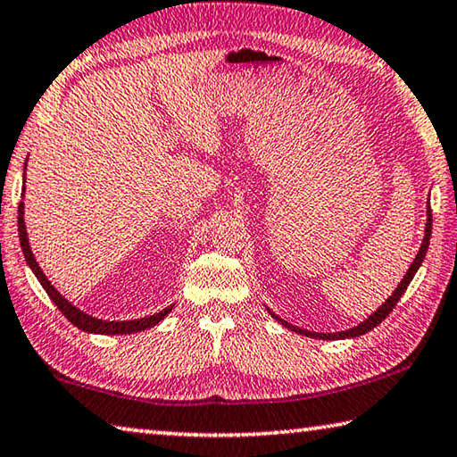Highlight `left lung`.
Here are the masks:
<instances>
[{
	"instance_id": "8db88e82",
	"label": "left lung",
	"mask_w": 457,
	"mask_h": 457,
	"mask_svg": "<svg viewBox=\"0 0 457 457\" xmlns=\"http://www.w3.org/2000/svg\"><path fill=\"white\" fill-rule=\"evenodd\" d=\"M431 223H433V220H431V205H429V203H427V223H425V236H423L421 248H419L417 256H415V260H412V264L409 266L407 274H404L403 280L398 282V287L395 288L393 295H390L388 299H386L385 303H382V305H380L378 309H376L370 317H368V320H364V321H361V323H358L356 328H352V329H345V331H336V333H317V331H307V329H301V328H296V325H293V323L285 321V320H282V317H278L277 313H272L270 309H266V311H268V313H270L272 320H277L280 325H285L287 329H291V331H295V333H301V336H307V337H315V339H345V337H360V336H364V333L372 331V329L376 328V325H380L382 321L386 320L390 311H393V309L396 307V303L401 301V296L404 295V291H407V287L411 285L412 277H415V274H417L419 266L423 264L425 254H427V248H429V240H431Z\"/></svg>"
}]
</instances>
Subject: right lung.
<instances>
[{
  "label": "right lung",
  "mask_w": 457,
  "mask_h": 457,
  "mask_svg": "<svg viewBox=\"0 0 457 457\" xmlns=\"http://www.w3.org/2000/svg\"><path fill=\"white\" fill-rule=\"evenodd\" d=\"M24 183H26V164H24ZM18 234H20V245H21V252H24V258L28 266L32 268V272L36 274V278L42 285V288L48 293L50 299L56 307H59L61 313L67 317V320L79 328L81 331L87 333H101V336H128V333H137V331H144V329H150L154 328V325L161 323L166 315L170 313L172 307H166L162 309L161 313H154V315H148V317H140V320H132V321H107V320H97V317H93L89 313H85L79 307L72 305L71 301L64 299V296L56 291L53 287V282L46 278V274L42 272L40 264L36 262V258L32 254V248H30V242H28V231H26V221H24V203L20 201L18 205Z\"/></svg>",
  "instance_id": "1"
}]
</instances>
